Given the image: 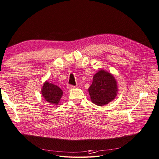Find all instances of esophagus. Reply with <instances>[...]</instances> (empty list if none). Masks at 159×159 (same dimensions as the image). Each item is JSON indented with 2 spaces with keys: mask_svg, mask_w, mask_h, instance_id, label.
<instances>
[{
  "mask_svg": "<svg viewBox=\"0 0 159 159\" xmlns=\"http://www.w3.org/2000/svg\"><path fill=\"white\" fill-rule=\"evenodd\" d=\"M74 88H75V86H73V85H68L67 86V89H74Z\"/></svg>",
  "mask_w": 159,
  "mask_h": 159,
  "instance_id": "esophagus-1",
  "label": "esophagus"
}]
</instances>
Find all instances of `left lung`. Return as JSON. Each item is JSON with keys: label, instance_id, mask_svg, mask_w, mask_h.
<instances>
[{"label": "left lung", "instance_id": "obj_1", "mask_svg": "<svg viewBox=\"0 0 159 159\" xmlns=\"http://www.w3.org/2000/svg\"><path fill=\"white\" fill-rule=\"evenodd\" d=\"M89 92L93 103L98 106L106 105L116 96V81L111 73L102 69L93 75Z\"/></svg>", "mask_w": 159, "mask_h": 159}]
</instances>
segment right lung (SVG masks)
I'll return each instance as SVG.
<instances>
[{
	"instance_id": "right-lung-1",
	"label": "right lung",
	"mask_w": 159,
	"mask_h": 159,
	"mask_svg": "<svg viewBox=\"0 0 159 159\" xmlns=\"http://www.w3.org/2000/svg\"><path fill=\"white\" fill-rule=\"evenodd\" d=\"M42 94L50 103L57 105L63 95V91L57 86L46 82L43 86Z\"/></svg>"
}]
</instances>
